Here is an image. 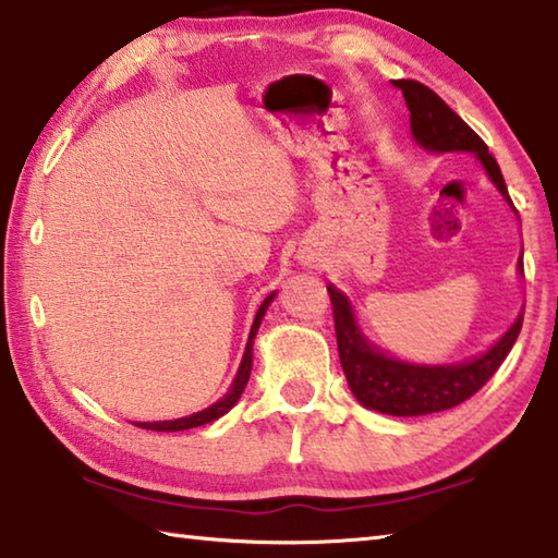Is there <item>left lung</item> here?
<instances>
[{
    "label": "left lung",
    "instance_id": "obj_1",
    "mask_svg": "<svg viewBox=\"0 0 558 558\" xmlns=\"http://www.w3.org/2000/svg\"><path fill=\"white\" fill-rule=\"evenodd\" d=\"M391 84L401 89L403 98H407L411 111V133L418 145L433 151H474L482 159L490 181L498 185L504 198L512 205L504 173H500L498 161L488 151L486 142L425 84L416 80H397ZM329 294L338 357H341L348 387L363 407L389 413V416H425V413L460 407L462 401L474 397L496 375V369L508 357L522 329L520 314L518 322L510 326L508 333L486 355L462 365L421 367L399 363L395 357L377 353L360 333L351 304L343 294L336 288H329Z\"/></svg>",
    "mask_w": 558,
    "mask_h": 558
}]
</instances>
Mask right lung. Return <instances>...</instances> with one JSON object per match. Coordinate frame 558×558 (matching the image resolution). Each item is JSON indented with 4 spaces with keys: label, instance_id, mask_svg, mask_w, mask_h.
I'll return each instance as SVG.
<instances>
[{
    "label": "right lung",
    "instance_id": "obj_1",
    "mask_svg": "<svg viewBox=\"0 0 558 558\" xmlns=\"http://www.w3.org/2000/svg\"><path fill=\"white\" fill-rule=\"evenodd\" d=\"M272 298H276V294H268V298H266L264 302H260V307H258V312H256V319H254V326H251V333H248V343H246V351H244V360H242V365H239V373H236V377H234V385H232V389H229V395H227L225 399L213 403L210 409L193 413V416H189V418L161 421V423H135L137 428L161 430V433H163V430H167V433H177V430L198 428V425L213 423V421H217L220 416H225V413L234 407L236 399L242 397V391H244V387H246L248 375H251V351H254V348H251V345H254V336H256V331H258V324H260V319H264V314H266V310H268V304H270Z\"/></svg>",
    "mask_w": 558,
    "mask_h": 558
}]
</instances>
